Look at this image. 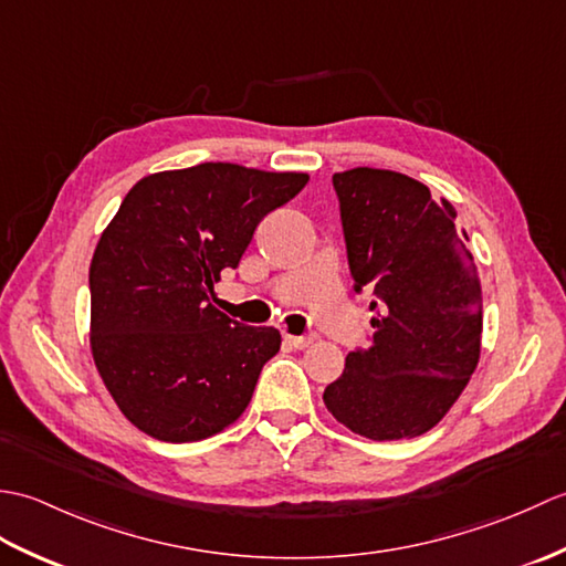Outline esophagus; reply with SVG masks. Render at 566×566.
Masks as SVG:
<instances>
[{"label":"esophagus","mask_w":566,"mask_h":566,"mask_svg":"<svg viewBox=\"0 0 566 566\" xmlns=\"http://www.w3.org/2000/svg\"><path fill=\"white\" fill-rule=\"evenodd\" d=\"M284 340L296 347V350H304V347L311 345V335H284Z\"/></svg>","instance_id":"1"}]
</instances>
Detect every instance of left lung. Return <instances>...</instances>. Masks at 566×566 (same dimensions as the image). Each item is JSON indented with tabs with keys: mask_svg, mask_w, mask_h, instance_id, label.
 <instances>
[{
	"mask_svg": "<svg viewBox=\"0 0 566 566\" xmlns=\"http://www.w3.org/2000/svg\"><path fill=\"white\" fill-rule=\"evenodd\" d=\"M355 292H375L371 343L323 391L369 440L418 438L460 399L482 353V282L448 199L418 179L355 167L333 175Z\"/></svg>",
	"mask_w": 566,
	"mask_h": 566,
	"instance_id": "8db88e82",
	"label": "left lung"
}]
</instances>
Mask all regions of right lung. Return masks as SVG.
<instances>
[{
	"instance_id": "1",
	"label": "right lung",
	"mask_w": 566,
	"mask_h": 566,
	"mask_svg": "<svg viewBox=\"0 0 566 566\" xmlns=\"http://www.w3.org/2000/svg\"><path fill=\"white\" fill-rule=\"evenodd\" d=\"M306 182V172L201 163L143 177L124 197L90 264V343L138 430L195 442L245 411L282 335L221 314L213 284L238 268L264 216Z\"/></svg>"
}]
</instances>
